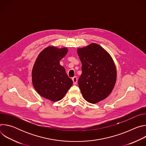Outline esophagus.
Listing matches in <instances>:
<instances>
[{
    "mask_svg": "<svg viewBox=\"0 0 146 146\" xmlns=\"http://www.w3.org/2000/svg\"><path fill=\"white\" fill-rule=\"evenodd\" d=\"M72 80L73 82V84H77V77L74 76V77L72 78Z\"/></svg>",
    "mask_w": 146,
    "mask_h": 146,
    "instance_id": "esophagus-1",
    "label": "esophagus"
}]
</instances>
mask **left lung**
<instances>
[{"label":"left lung","instance_id":"8db88e82","mask_svg":"<svg viewBox=\"0 0 146 146\" xmlns=\"http://www.w3.org/2000/svg\"><path fill=\"white\" fill-rule=\"evenodd\" d=\"M77 54L82 64L78 82L83 98L93 104L106 99L113 91L117 79L111 56L96 43L78 48Z\"/></svg>","mask_w":146,"mask_h":146}]
</instances>
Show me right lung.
Masks as SVG:
<instances>
[{
    "mask_svg": "<svg viewBox=\"0 0 146 146\" xmlns=\"http://www.w3.org/2000/svg\"><path fill=\"white\" fill-rule=\"evenodd\" d=\"M68 51L66 47H47L39 54L32 69L35 89L40 96L52 102L63 98L73 84L59 63Z\"/></svg>",
    "mask_w": 146,
    "mask_h": 146,
    "instance_id": "obj_1",
    "label": "right lung"
}]
</instances>
